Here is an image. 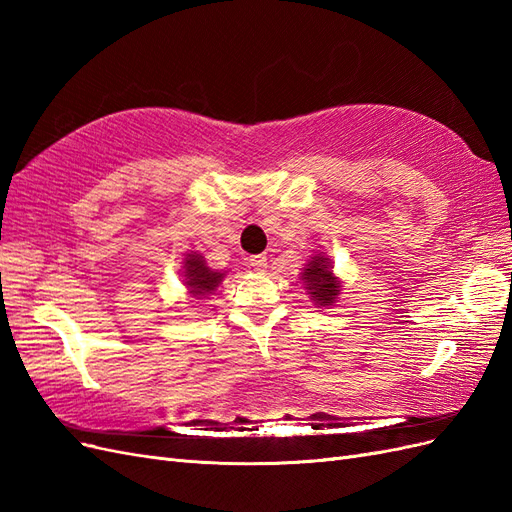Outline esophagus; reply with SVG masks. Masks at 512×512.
<instances>
[{
  "instance_id": "esophagus-1",
  "label": "esophagus",
  "mask_w": 512,
  "mask_h": 512,
  "mask_svg": "<svg viewBox=\"0 0 512 512\" xmlns=\"http://www.w3.org/2000/svg\"><path fill=\"white\" fill-rule=\"evenodd\" d=\"M247 265H250L256 271H262L267 267V256L265 254H254V256L247 258Z\"/></svg>"
}]
</instances>
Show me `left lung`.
I'll list each match as a JSON object with an SVG mask.
<instances>
[{"mask_svg":"<svg viewBox=\"0 0 512 512\" xmlns=\"http://www.w3.org/2000/svg\"><path fill=\"white\" fill-rule=\"evenodd\" d=\"M301 275L309 294H312L318 305H333L335 297L339 294V284L337 277H333L331 273L329 258L314 256V260L309 262Z\"/></svg>","mask_w":512,"mask_h":512,"instance_id":"left-lung-1","label":"left lung"}]
</instances>
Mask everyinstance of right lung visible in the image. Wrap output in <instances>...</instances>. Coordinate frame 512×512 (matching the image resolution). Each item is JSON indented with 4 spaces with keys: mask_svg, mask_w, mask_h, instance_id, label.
<instances>
[{
    "mask_svg": "<svg viewBox=\"0 0 512 512\" xmlns=\"http://www.w3.org/2000/svg\"><path fill=\"white\" fill-rule=\"evenodd\" d=\"M224 273L211 271L203 256L190 254L188 260H185V286L190 288L194 297H205V294H211L215 288L220 286Z\"/></svg>",
    "mask_w": 512,
    "mask_h": 512,
    "instance_id": "right-lung-1",
    "label": "right lung"
}]
</instances>
